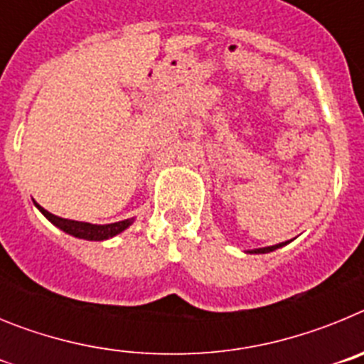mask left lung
<instances>
[{"label":"left lung","mask_w":364,"mask_h":364,"mask_svg":"<svg viewBox=\"0 0 364 364\" xmlns=\"http://www.w3.org/2000/svg\"><path fill=\"white\" fill-rule=\"evenodd\" d=\"M286 242H281V244H275V246H268V247H259V250H250L247 253H269V252H275L277 247H282Z\"/></svg>","instance_id":"obj_1"}]
</instances>
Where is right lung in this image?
I'll use <instances>...</instances> for the list:
<instances>
[{"label": "right lung", "mask_w": 364, "mask_h": 364, "mask_svg": "<svg viewBox=\"0 0 364 364\" xmlns=\"http://www.w3.org/2000/svg\"><path fill=\"white\" fill-rule=\"evenodd\" d=\"M34 204H36V202H34ZM36 208L45 215V217L49 218L50 222H53L54 226L60 228V230L65 231V233L73 235V237H78V239H85V240L111 239V237H114V235L127 230L134 220V218H127V220L112 222V224H91V222H78V220H69V218L56 217V215L43 210L40 204H36Z\"/></svg>", "instance_id": "obj_1"}]
</instances>
